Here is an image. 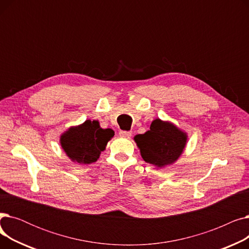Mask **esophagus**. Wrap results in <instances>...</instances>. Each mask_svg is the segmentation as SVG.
<instances>
[{
    "mask_svg": "<svg viewBox=\"0 0 249 249\" xmlns=\"http://www.w3.org/2000/svg\"><path fill=\"white\" fill-rule=\"evenodd\" d=\"M131 134H132L131 131H124V130H121V131L119 132V135L123 138H130Z\"/></svg>",
    "mask_w": 249,
    "mask_h": 249,
    "instance_id": "1",
    "label": "esophagus"
}]
</instances>
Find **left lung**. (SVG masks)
<instances>
[{"mask_svg": "<svg viewBox=\"0 0 249 249\" xmlns=\"http://www.w3.org/2000/svg\"><path fill=\"white\" fill-rule=\"evenodd\" d=\"M142 159L147 163L162 167L174 163L187 143V134L174 124L155 119L144 134L134 137Z\"/></svg>", "mask_w": 249, "mask_h": 249, "instance_id": "1", "label": "left lung"}]
</instances>
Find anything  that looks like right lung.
Masks as SVG:
<instances>
[{"label": "right lung", "instance_id": "right-lung-1", "mask_svg": "<svg viewBox=\"0 0 249 249\" xmlns=\"http://www.w3.org/2000/svg\"><path fill=\"white\" fill-rule=\"evenodd\" d=\"M113 136L112 129H102L98 121L87 120L80 126L70 128L61 136L60 143L72 161L89 164L97 161Z\"/></svg>", "mask_w": 249, "mask_h": 249}]
</instances>
